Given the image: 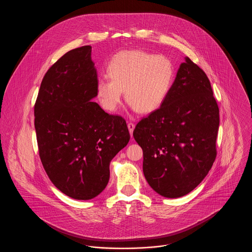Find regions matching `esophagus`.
<instances>
[{
	"mask_svg": "<svg viewBox=\"0 0 252 252\" xmlns=\"http://www.w3.org/2000/svg\"><path fill=\"white\" fill-rule=\"evenodd\" d=\"M127 127H128L129 133H130V135L132 136L133 130H134V128H135V125H134L133 123H128V124H127Z\"/></svg>",
	"mask_w": 252,
	"mask_h": 252,
	"instance_id": "obj_1",
	"label": "esophagus"
}]
</instances>
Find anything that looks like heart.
<instances>
[{
	"label": "heart",
	"mask_w": 252,
	"mask_h": 252,
	"mask_svg": "<svg viewBox=\"0 0 252 252\" xmlns=\"http://www.w3.org/2000/svg\"><path fill=\"white\" fill-rule=\"evenodd\" d=\"M108 78H99L96 95L102 108L115 111L123 94L130 107L150 113L166 101L175 80L174 65L166 57L141 50L123 51L109 60Z\"/></svg>",
	"instance_id": "1"
}]
</instances>
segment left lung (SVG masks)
Returning a JSON list of instances; mask_svg holds the SVG:
<instances>
[{"mask_svg": "<svg viewBox=\"0 0 252 252\" xmlns=\"http://www.w3.org/2000/svg\"><path fill=\"white\" fill-rule=\"evenodd\" d=\"M218 127L219 108L210 80L186 57L166 101L133 131L151 188L168 198L192 192L214 164Z\"/></svg>", "mask_w": 252, "mask_h": 252, "instance_id": "1", "label": "left lung"}]
</instances>
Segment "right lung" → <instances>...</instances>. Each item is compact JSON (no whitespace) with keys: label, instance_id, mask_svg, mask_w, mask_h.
<instances>
[{"label":"right lung","instance_id":"obj_1","mask_svg":"<svg viewBox=\"0 0 252 252\" xmlns=\"http://www.w3.org/2000/svg\"><path fill=\"white\" fill-rule=\"evenodd\" d=\"M97 80L92 46L71 50L45 73L34 109L44 170L60 191L77 200L103 192L111 159L130 139L123 117L93 102Z\"/></svg>","mask_w":252,"mask_h":252}]
</instances>
